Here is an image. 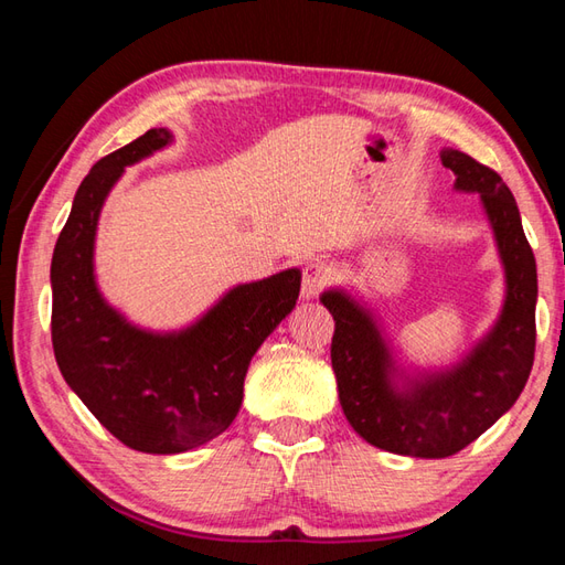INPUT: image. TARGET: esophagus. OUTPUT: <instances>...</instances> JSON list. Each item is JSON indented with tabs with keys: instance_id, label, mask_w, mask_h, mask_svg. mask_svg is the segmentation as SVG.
<instances>
[{
	"instance_id": "1",
	"label": "esophagus",
	"mask_w": 565,
	"mask_h": 565,
	"mask_svg": "<svg viewBox=\"0 0 565 565\" xmlns=\"http://www.w3.org/2000/svg\"><path fill=\"white\" fill-rule=\"evenodd\" d=\"M328 284V267L322 262H310L303 269V281H301V296L306 301H313V298L322 291V286Z\"/></svg>"
}]
</instances>
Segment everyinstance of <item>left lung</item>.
Returning <instances> with one entry per match:
<instances>
[{"label": "left lung", "instance_id": "obj_1", "mask_svg": "<svg viewBox=\"0 0 565 565\" xmlns=\"http://www.w3.org/2000/svg\"><path fill=\"white\" fill-rule=\"evenodd\" d=\"M441 164L456 191L481 194L505 269V303L486 338L449 369L407 374L374 310L344 289L320 296L334 318L330 356L347 419L374 447L417 459L451 456L495 425L520 398L536 344V262L518 201L498 172L461 150H441Z\"/></svg>", "mask_w": 565, "mask_h": 565}]
</instances>
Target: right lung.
Instances as JSON below:
<instances>
[{"mask_svg":"<svg viewBox=\"0 0 565 565\" xmlns=\"http://www.w3.org/2000/svg\"><path fill=\"white\" fill-rule=\"evenodd\" d=\"M170 142V130L150 128L92 167L51 264L60 374L118 441L146 454L189 451L231 427L252 356L301 291L298 269L239 284L196 322L172 332L142 330L106 303L94 276L102 206L128 164Z\"/></svg>","mask_w":565,"mask_h":565,"instance_id":"1","label":"right lung"}]
</instances>
